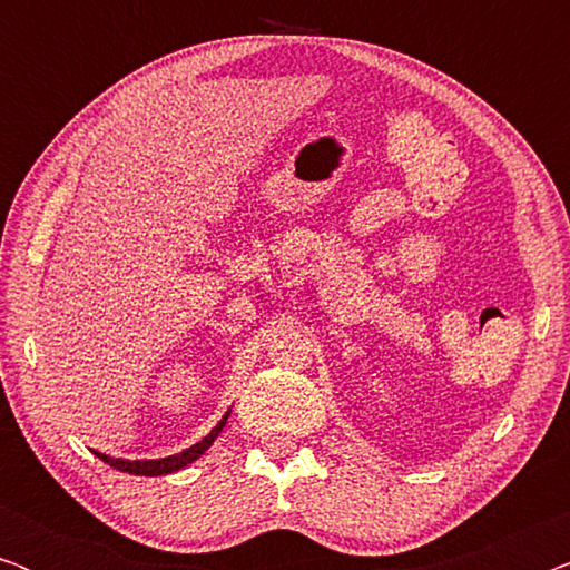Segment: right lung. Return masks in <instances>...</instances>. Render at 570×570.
I'll list each match as a JSON object with an SVG mask.
<instances>
[{
	"label": "right lung",
	"mask_w": 570,
	"mask_h": 570,
	"mask_svg": "<svg viewBox=\"0 0 570 570\" xmlns=\"http://www.w3.org/2000/svg\"><path fill=\"white\" fill-rule=\"evenodd\" d=\"M225 420H228V412H225V417L220 420V423H217L213 431H209L199 443H194L191 449L181 451V454H174V456H166V459H147V462H124V459H111L106 454H98V451H96V456L104 459L106 464H111L114 470H121V472H129V474H145V478H158V474L178 472L181 466L191 464L194 459H199L209 446H213V441L217 439V435H220V431L225 428Z\"/></svg>",
	"instance_id": "right-lung-1"
}]
</instances>
